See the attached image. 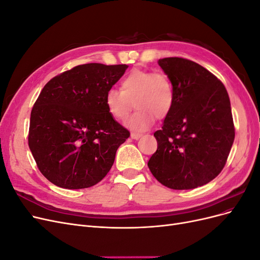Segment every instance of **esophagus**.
<instances>
[{
  "label": "esophagus",
  "mask_w": 260,
  "mask_h": 260,
  "mask_svg": "<svg viewBox=\"0 0 260 260\" xmlns=\"http://www.w3.org/2000/svg\"><path fill=\"white\" fill-rule=\"evenodd\" d=\"M130 137H131V139H133V140H138V139H140L141 137H142V133H137V132H132L131 135H130Z\"/></svg>",
  "instance_id": "1"
}]
</instances>
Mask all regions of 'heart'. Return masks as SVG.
I'll use <instances>...</instances> for the list:
<instances>
[{"label":"heart","instance_id":"heart-1","mask_svg":"<svg viewBox=\"0 0 260 260\" xmlns=\"http://www.w3.org/2000/svg\"><path fill=\"white\" fill-rule=\"evenodd\" d=\"M174 100V88L167 75L133 69L122 78L120 90L106 92L105 106L116 120H124L135 102L138 111L124 124L133 131H145L152 127L155 116L161 119L170 113Z\"/></svg>","mask_w":260,"mask_h":260}]
</instances>
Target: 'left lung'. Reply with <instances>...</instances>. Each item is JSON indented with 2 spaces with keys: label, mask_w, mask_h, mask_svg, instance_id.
I'll return each instance as SVG.
<instances>
[{
  "label": "left lung",
  "mask_w": 260,
  "mask_h": 260,
  "mask_svg": "<svg viewBox=\"0 0 260 260\" xmlns=\"http://www.w3.org/2000/svg\"><path fill=\"white\" fill-rule=\"evenodd\" d=\"M174 88V105L154 133L157 151L147 166L159 182L191 190L214 180L224 167L234 141L230 99L222 82L196 62L158 60Z\"/></svg>",
  "instance_id": "left-lung-1"
}]
</instances>
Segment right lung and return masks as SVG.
<instances>
[{"label":"right lung","mask_w":260,"mask_h":260,"mask_svg":"<svg viewBox=\"0 0 260 260\" xmlns=\"http://www.w3.org/2000/svg\"><path fill=\"white\" fill-rule=\"evenodd\" d=\"M128 65L76 66L44 85L30 116L28 143L41 174L59 187L95 185L130 133L109 115L108 90Z\"/></svg>","instance_id":"right-lung-1"}]
</instances>
